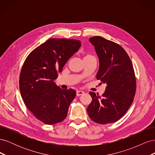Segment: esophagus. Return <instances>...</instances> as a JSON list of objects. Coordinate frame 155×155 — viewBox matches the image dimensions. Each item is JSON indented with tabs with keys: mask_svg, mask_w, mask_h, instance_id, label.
Wrapping results in <instances>:
<instances>
[{
	"mask_svg": "<svg viewBox=\"0 0 155 155\" xmlns=\"http://www.w3.org/2000/svg\"><path fill=\"white\" fill-rule=\"evenodd\" d=\"M84 93H85V92H84L82 91H77V92H76V95H77L78 96H80L83 95Z\"/></svg>",
	"mask_w": 155,
	"mask_h": 155,
	"instance_id": "obj_1",
	"label": "esophagus"
}]
</instances>
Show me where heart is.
Here are the masks:
<instances>
[{
  "instance_id": "heart-1",
  "label": "heart",
  "mask_w": 155,
  "mask_h": 155,
  "mask_svg": "<svg viewBox=\"0 0 155 155\" xmlns=\"http://www.w3.org/2000/svg\"><path fill=\"white\" fill-rule=\"evenodd\" d=\"M89 56H91V55H85V57H84V58H87V57H89Z\"/></svg>"
}]
</instances>
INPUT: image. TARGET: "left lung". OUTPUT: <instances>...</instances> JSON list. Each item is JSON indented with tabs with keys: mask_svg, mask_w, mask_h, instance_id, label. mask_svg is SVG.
<instances>
[{
	"mask_svg": "<svg viewBox=\"0 0 155 155\" xmlns=\"http://www.w3.org/2000/svg\"><path fill=\"white\" fill-rule=\"evenodd\" d=\"M89 41L99 58L96 78L107 86L101 96L89 92L92 100L87 107L88 114L97 124L114 123L126 113L134 100L137 81L133 63L118 44L100 36Z\"/></svg>",
	"mask_w": 155,
	"mask_h": 155,
	"instance_id": "obj_1",
	"label": "left lung"
}]
</instances>
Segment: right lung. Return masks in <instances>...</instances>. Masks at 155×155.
I'll list each match as a JSON object with an SVG mask.
<instances>
[{"label":"right lung","instance_id":"obj_1","mask_svg":"<svg viewBox=\"0 0 155 155\" xmlns=\"http://www.w3.org/2000/svg\"><path fill=\"white\" fill-rule=\"evenodd\" d=\"M81 45L79 40L50 39L33 50L23 64L19 77L22 100L42 122L54 125L66 118L76 92L61 89L54 80Z\"/></svg>","mask_w":155,"mask_h":155}]
</instances>
